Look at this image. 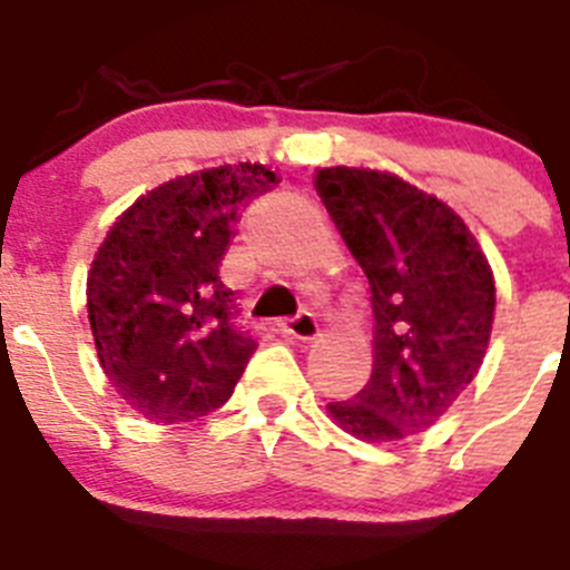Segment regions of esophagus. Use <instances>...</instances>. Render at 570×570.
<instances>
[{
    "mask_svg": "<svg viewBox=\"0 0 570 570\" xmlns=\"http://www.w3.org/2000/svg\"><path fill=\"white\" fill-rule=\"evenodd\" d=\"M279 334L294 336V340H314L320 334V325H316L314 314H299L294 320L279 322Z\"/></svg>",
    "mask_w": 570,
    "mask_h": 570,
    "instance_id": "obj_1",
    "label": "esophagus"
}]
</instances>
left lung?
<instances>
[{"label": "left lung", "mask_w": 570, "mask_h": 570, "mask_svg": "<svg viewBox=\"0 0 570 570\" xmlns=\"http://www.w3.org/2000/svg\"><path fill=\"white\" fill-rule=\"evenodd\" d=\"M316 194L371 285L374 371L328 414L356 440L431 428L480 374L497 288L460 214L385 170L322 168Z\"/></svg>", "instance_id": "8db88e82"}]
</instances>
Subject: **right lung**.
Listing matches in <instances>:
<instances>
[{
    "mask_svg": "<svg viewBox=\"0 0 570 570\" xmlns=\"http://www.w3.org/2000/svg\"><path fill=\"white\" fill-rule=\"evenodd\" d=\"M279 176L219 165L139 196L114 223L88 274V320L105 376L150 422H194L223 407L256 351L234 325L219 262L239 208Z\"/></svg>",
    "mask_w": 570,
    "mask_h": 570,
    "instance_id": "add662e5",
    "label": "right lung"
}]
</instances>
